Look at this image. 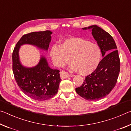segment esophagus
<instances>
[{"label": "esophagus", "instance_id": "1", "mask_svg": "<svg viewBox=\"0 0 131 131\" xmlns=\"http://www.w3.org/2000/svg\"><path fill=\"white\" fill-rule=\"evenodd\" d=\"M70 77V75L68 74L67 72H66L64 71H61L60 72V78L61 80H64V79Z\"/></svg>", "mask_w": 131, "mask_h": 131}]
</instances>
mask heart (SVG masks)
<instances>
[{
	"label": "heart",
	"instance_id": "1",
	"mask_svg": "<svg viewBox=\"0 0 131 131\" xmlns=\"http://www.w3.org/2000/svg\"><path fill=\"white\" fill-rule=\"evenodd\" d=\"M50 56L57 67H63L70 60L72 63L70 69L79 71L82 75H88L98 67L101 59V50L97 44L83 38H69L63 40L60 45H53Z\"/></svg>",
	"mask_w": 131,
	"mask_h": 131
}]
</instances>
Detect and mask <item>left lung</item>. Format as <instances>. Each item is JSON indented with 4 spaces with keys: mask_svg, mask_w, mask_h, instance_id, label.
I'll return each mask as SVG.
<instances>
[{
    "mask_svg": "<svg viewBox=\"0 0 131 131\" xmlns=\"http://www.w3.org/2000/svg\"><path fill=\"white\" fill-rule=\"evenodd\" d=\"M90 29L101 50L103 59L97 68L86 77L77 93L90 101L102 99L108 95L115 86L120 71V61L117 46L112 36L97 25L83 28Z\"/></svg>",
    "mask_w": 131,
    "mask_h": 131,
    "instance_id": "obj_1",
    "label": "left lung"
}]
</instances>
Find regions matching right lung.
Returning a JSON list of instances; mask_svg holds the SVG:
<instances>
[{
    "instance_id": "1",
    "label": "right lung",
    "mask_w": 131,
    "mask_h": 131,
    "mask_svg": "<svg viewBox=\"0 0 131 131\" xmlns=\"http://www.w3.org/2000/svg\"><path fill=\"white\" fill-rule=\"evenodd\" d=\"M51 34L52 32L48 30L23 35L13 52V71L17 85L25 95L39 101L48 100L56 95L61 80L60 71L49 67L46 57L42 55L37 65L25 67L20 61L19 50L21 46L28 44L48 51Z\"/></svg>"
}]
</instances>
